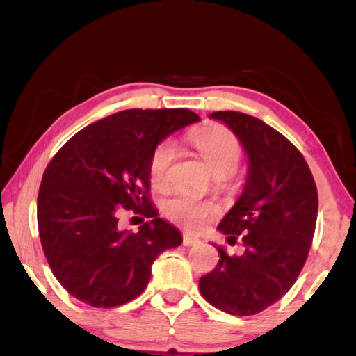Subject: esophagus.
Returning a JSON list of instances; mask_svg holds the SVG:
<instances>
[{
  "label": "esophagus",
  "mask_w": 356,
  "mask_h": 356,
  "mask_svg": "<svg viewBox=\"0 0 356 356\" xmlns=\"http://www.w3.org/2000/svg\"><path fill=\"white\" fill-rule=\"evenodd\" d=\"M200 240L197 237H193V235L189 234H184L183 235V245L184 247H195V245H199Z\"/></svg>",
  "instance_id": "obj_1"
}]
</instances>
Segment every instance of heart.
<instances>
[{"instance_id": "obj_1", "label": "heart", "mask_w": 356, "mask_h": 356, "mask_svg": "<svg viewBox=\"0 0 356 356\" xmlns=\"http://www.w3.org/2000/svg\"><path fill=\"white\" fill-rule=\"evenodd\" d=\"M188 141L200 152L216 177L226 178L237 170L242 161V145L232 130L221 124H205L191 130ZM177 157V146L172 140L157 143L147 162V175L154 188H165L170 179V168ZM162 215L173 224L188 231H199L204 224L218 213L216 207L209 202L197 200L195 197L178 193L162 204Z\"/></svg>"}]
</instances>
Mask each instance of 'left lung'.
I'll use <instances>...</instances> for the list:
<instances>
[{
	"mask_svg": "<svg viewBox=\"0 0 356 356\" xmlns=\"http://www.w3.org/2000/svg\"><path fill=\"white\" fill-rule=\"evenodd\" d=\"M238 136L250 165L245 189L218 229L229 243L240 238L243 253L220 261L200 277V294L226 314L248 316L270 307L289 291L307 261L314 240L318 194L300 151L261 119L216 111Z\"/></svg>",
	"mask_w": 356,
	"mask_h": 356,
	"instance_id": "1",
	"label": "left lung"
}]
</instances>
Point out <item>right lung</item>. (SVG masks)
Listing matches in <instances>:
<instances>
[{
  "instance_id": "1",
  "label": "right lung",
  "mask_w": 356,
  "mask_h": 356,
  "mask_svg": "<svg viewBox=\"0 0 356 356\" xmlns=\"http://www.w3.org/2000/svg\"><path fill=\"white\" fill-rule=\"evenodd\" d=\"M189 109H125L87 125L60 147L38 194V229L51 270L71 296L97 309L138 298L162 251L181 245L157 216L147 162L157 143L199 121ZM122 209L149 217L119 232Z\"/></svg>"
}]
</instances>
